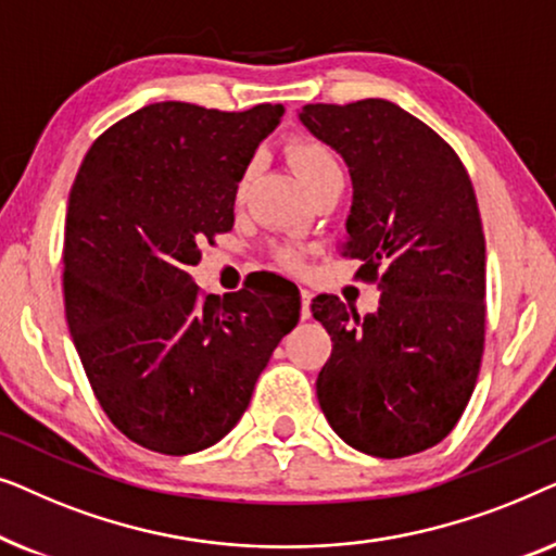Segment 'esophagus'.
I'll return each instance as SVG.
<instances>
[{
  "mask_svg": "<svg viewBox=\"0 0 556 556\" xmlns=\"http://www.w3.org/2000/svg\"><path fill=\"white\" fill-rule=\"evenodd\" d=\"M311 316V291L303 288L301 291V318H308Z\"/></svg>",
  "mask_w": 556,
  "mask_h": 556,
  "instance_id": "esophagus-1",
  "label": "esophagus"
}]
</instances>
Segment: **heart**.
<instances>
[{"label": "heart", "mask_w": 556, "mask_h": 556, "mask_svg": "<svg viewBox=\"0 0 556 556\" xmlns=\"http://www.w3.org/2000/svg\"><path fill=\"white\" fill-rule=\"evenodd\" d=\"M286 156L288 162L293 164V169L301 174V179L306 181V187L314 192V189L321 185L324 179L333 177V174H341L339 156L333 154L329 143L316 139L311 134H291L286 141ZM245 189V181H240L238 192L242 194ZM273 257H276L278 265H283L288 270H299L303 265V257L295 248L280 245L273 250Z\"/></svg>", "instance_id": "b5f03b06"}]
</instances>
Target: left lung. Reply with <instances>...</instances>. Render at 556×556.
Here are the masks:
<instances>
[{
  "instance_id": "8db88e82",
  "label": "left lung",
  "mask_w": 556,
  "mask_h": 556,
  "mask_svg": "<svg viewBox=\"0 0 556 556\" xmlns=\"http://www.w3.org/2000/svg\"><path fill=\"white\" fill-rule=\"evenodd\" d=\"M301 121L349 164L341 255L359 257L354 278L382 291L364 318L339 295L311 303L333 341L318 405L356 451H428L458 425L483 359L485 240L473 185L443 136L382 98L308 103Z\"/></svg>"
}]
</instances>
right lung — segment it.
I'll return each instance as SVG.
<instances>
[{"mask_svg":"<svg viewBox=\"0 0 556 556\" xmlns=\"http://www.w3.org/2000/svg\"><path fill=\"white\" fill-rule=\"evenodd\" d=\"M283 105L248 111L164 101L98 136L65 215L63 299L98 405L136 445L204 451L250 405L273 349L299 324L293 283L202 293V242L230 232L238 181Z\"/></svg>","mask_w":556,"mask_h":556,"instance_id":"obj_1","label":"right lung"}]
</instances>
